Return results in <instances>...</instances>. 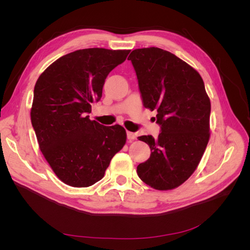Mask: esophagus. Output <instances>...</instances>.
<instances>
[{
    "instance_id": "1",
    "label": "esophagus",
    "mask_w": 250,
    "mask_h": 250,
    "mask_svg": "<svg viewBox=\"0 0 250 250\" xmlns=\"http://www.w3.org/2000/svg\"><path fill=\"white\" fill-rule=\"evenodd\" d=\"M135 133H133V132H130V131H127V139L129 140V141H133V140H135Z\"/></svg>"
}]
</instances>
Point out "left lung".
Wrapping results in <instances>:
<instances>
[{
	"label": "left lung",
	"mask_w": 250,
	"mask_h": 250,
	"mask_svg": "<svg viewBox=\"0 0 250 250\" xmlns=\"http://www.w3.org/2000/svg\"><path fill=\"white\" fill-rule=\"evenodd\" d=\"M128 60L137 73L143 105L157 111L162 130L156 139L138 138L148 144L151 154L137 173L155 190H173L197 169L208 146L209 98L199 73L168 51L135 49Z\"/></svg>",
	"instance_id": "1"
}]
</instances>
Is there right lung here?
Here are the masks:
<instances>
[{
  "mask_svg": "<svg viewBox=\"0 0 250 250\" xmlns=\"http://www.w3.org/2000/svg\"><path fill=\"white\" fill-rule=\"evenodd\" d=\"M130 50L89 48L58 58L37 79L30 116L40 149L67 186L86 188L103 178L126 143L122 126H103L87 113L101 99L105 79Z\"/></svg>",
  "mask_w": 250,
  "mask_h": 250,
  "instance_id": "right-lung-1",
  "label": "right lung"
}]
</instances>
